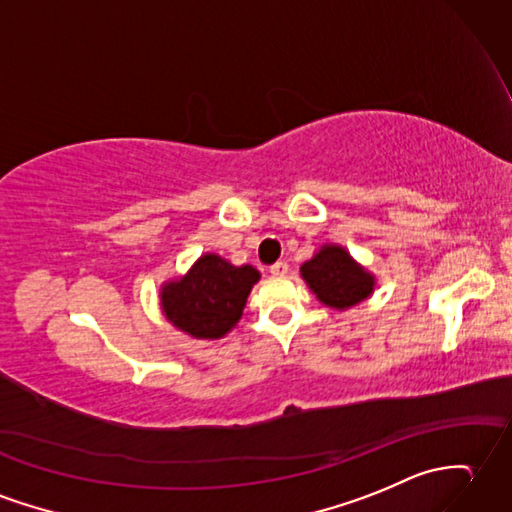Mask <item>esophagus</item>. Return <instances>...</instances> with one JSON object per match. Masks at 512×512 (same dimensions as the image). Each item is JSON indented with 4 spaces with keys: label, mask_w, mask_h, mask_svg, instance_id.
I'll use <instances>...</instances> for the list:
<instances>
[{
    "label": "esophagus",
    "mask_w": 512,
    "mask_h": 512,
    "mask_svg": "<svg viewBox=\"0 0 512 512\" xmlns=\"http://www.w3.org/2000/svg\"><path fill=\"white\" fill-rule=\"evenodd\" d=\"M288 261H277V264H272L270 266V275H275V277H283V275H288Z\"/></svg>",
    "instance_id": "34e87169"
}]
</instances>
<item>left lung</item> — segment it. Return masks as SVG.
<instances>
[{"instance_id":"obj_1","label":"left lung","mask_w":512,"mask_h":512,"mask_svg":"<svg viewBox=\"0 0 512 512\" xmlns=\"http://www.w3.org/2000/svg\"><path fill=\"white\" fill-rule=\"evenodd\" d=\"M301 275L318 301L336 310L358 305L373 292V277L340 246H323V251L301 266Z\"/></svg>"}]
</instances>
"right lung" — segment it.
Segmentation results:
<instances>
[{"instance_id": "add662e5", "label": "right lung", "mask_w": 512, "mask_h": 512, "mask_svg": "<svg viewBox=\"0 0 512 512\" xmlns=\"http://www.w3.org/2000/svg\"><path fill=\"white\" fill-rule=\"evenodd\" d=\"M257 281L259 272L253 266H231L218 255H202L187 277L165 285L163 312L189 336L222 338L240 320Z\"/></svg>"}]
</instances>
